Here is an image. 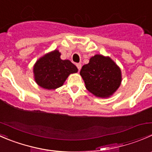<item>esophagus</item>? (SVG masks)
<instances>
[{
    "label": "esophagus",
    "instance_id": "34e87169",
    "mask_svg": "<svg viewBox=\"0 0 152 152\" xmlns=\"http://www.w3.org/2000/svg\"><path fill=\"white\" fill-rule=\"evenodd\" d=\"M76 65V67H77L78 70H79H79H81V67H82V64H81V63H77Z\"/></svg>",
    "mask_w": 152,
    "mask_h": 152
}]
</instances>
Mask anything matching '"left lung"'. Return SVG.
I'll use <instances>...</instances> for the list:
<instances>
[{
    "mask_svg": "<svg viewBox=\"0 0 152 152\" xmlns=\"http://www.w3.org/2000/svg\"><path fill=\"white\" fill-rule=\"evenodd\" d=\"M80 75L86 88L99 97H109L117 90L121 82L120 68L110 57L95 55L83 65Z\"/></svg>",
    "mask_w": 152,
    "mask_h": 152,
    "instance_id": "left-lung-1",
    "label": "left lung"
}]
</instances>
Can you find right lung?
Returning a JSON list of instances; mask_svg holds the SVG:
<instances>
[{
	"label": "right lung",
	"instance_id": "right-lung-1",
	"mask_svg": "<svg viewBox=\"0 0 152 152\" xmlns=\"http://www.w3.org/2000/svg\"><path fill=\"white\" fill-rule=\"evenodd\" d=\"M60 53L55 50L39 59L34 67L35 81L44 89L54 90L63 85L70 73L77 67L70 61L60 59Z\"/></svg>",
	"mask_w": 152,
	"mask_h": 152
}]
</instances>
